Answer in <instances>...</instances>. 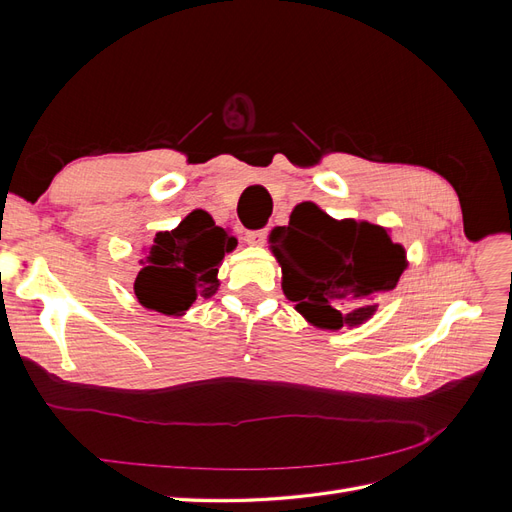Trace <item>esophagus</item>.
I'll use <instances>...</instances> for the list:
<instances>
[{
	"instance_id": "esophagus-1",
	"label": "esophagus",
	"mask_w": 512,
	"mask_h": 512,
	"mask_svg": "<svg viewBox=\"0 0 512 512\" xmlns=\"http://www.w3.org/2000/svg\"><path fill=\"white\" fill-rule=\"evenodd\" d=\"M267 235H269V230H267V228H258V230H247V235H245V239H247V243H250V245H262V243H265Z\"/></svg>"
}]
</instances>
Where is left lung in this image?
Segmentation results:
<instances>
[{
  "label": "left lung",
  "instance_id": "1",
  "mask_svg": "<svg viewBox=\"0 0 512 512\" xmlns=\"http://www.w3.org/2000/svg\"><path fill=\"white\" fill-rule=\"evenodd\" d=\"M282 267V290L294 309L318 329L359 327L376 314L378 297L397 286L408 267L404 245L391 230L335 220L314 203L292 209L288 226L269 235Z\"/></svg>",
  "mask_w": 512,
  "mask_h": 512
}]
</instances>
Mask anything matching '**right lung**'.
Masks as SVG:
<instances>
[{"mask_svg":"<svg viewBox=\"0 0 512 512\" xmlns=\"http://www.w3.org/2000/svg\"><path fill=\"white\" fill-rule=\"evenodd\" d=\"M237 247L230 230L194 209L173 230L156 232L134 280L138 303L166 316H183L196 299H209L220 288L218 271L228 252Z\"/></svg>","mask_w":512,"mask_h":512,"instance_id":"obj_1","label":"right lung"}]
</instances>
